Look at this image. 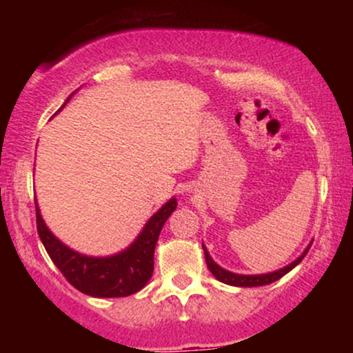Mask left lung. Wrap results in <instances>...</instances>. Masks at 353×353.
Listing matches in <instances>:
<instances>
[{
  "mask_svg": "<svg viewBox=\"0 0 353 353\" xmlns=\"http://www.w3.org/2000/svg\"><path fill=\"white\" fill-rule=\"evenodd\" d=\"M312 245V244H310ZM310 245L307 247L305 250H303V254L301 257H297L292 264L285 265L283 269H279L275 270V272H269V274H262V275H239V274H234V272H229V270L222 269L221 265H217L216 262L210 259V255L208 252V249H205L204 245V255H205V262H208V267L209 270L212 272L214 277L217 279V281L228 283V285H236V287H259V285H267V283H272L275 281H279V279L283 277L287 272H290V270L294 269L295 265L301 264V261L303 257H305L307 252H309Z\"/></svg>",
  "mask_w": 353,
  "mask_h": 353,
  "instance_id": "1",
  "label": "left lung"
}]
</instances>
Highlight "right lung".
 <instances>
[{"mask_svg": "<svg viewBox=\"0 0 353 353\" xmlns=\"http://www.w3.org/2000/svg\"><path fill=\"white\" fill-rule=\"evenodd\" d=\"M176 208L177 201L172 197L149 219L134 244L111 257H88L64 245L46 228L38 205L36 228L51 261L74 289L91 297H128L143 289L151 279L157 239L164 222Z\"/></svg>", "mask_w": 353, "mask_h": 353, "instance_id": "add662e5", "label": "right lung"}]
</instances>
